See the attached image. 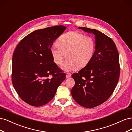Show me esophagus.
Instances as JSON below:
<instances>
[{
    "label": "esophagus",
    "instance_id": "obj_1",
    "mask_svg": "<svg viewBox=\"0 0 132 132\" xmlns=\"http://www.w3.org/2000/svg\"><path fill=\"white\" fill-rule=\"evenodd\" d=\"M71 74H70V73H67V74H66V77H67V78H70V77H71Z\"/></svg>",
    "mask_w": 132,
    "mask_h": 132
}]
</instances>
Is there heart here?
<instances>
[{"label":"heart","instance_id":"1","mask_svg":"<svg viewBox=\"0 0 132 132\" xmlns=\"http://www.w3.org/2000/svg\"><path fill=\"white\" fill-rule=\"evenodd\" d=\"M56 43L58 47L52 46L50 49L53 62L61 65L67 54L68 59L63 64L62 68L68 71L87 65L93 59L96 50L94 38L77 31H69L61 35Z\"/></svg>","mask_w":132,"mask_h":132}]
</instances>
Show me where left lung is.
<instances>
[{"instance_id": "obj_1", "label": "left lung", "mask_w": 132, "mask_h": 132, "mask_svg": "<svg viewBox=\"0 0 132 132\" xmlns=\"http://www.w3.org/2000/svg\"><path fill=\"white\" fill-rule=\"evenodd\" d=\"M95 35L96 50L90 62L71 77L75 85L71 93L80 106L93 108L102 104L112 94L120 74L119 54L110 37L95 29L79 27Z\"/></svg>"}]
</instances>
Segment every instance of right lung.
Returning <instances> with one entry per match:
<instances>
[{
  "mask_svg": "<svg viewBox=\"0 0 132 132\" xmlns=\"http://www.w3.org/2000/svg\"><path fill=\"white\" fill-rule=\"evenodd\" d=\"M65 29L60 25L35 30L16 47L12 82L20 97L30 105L39 107L49 102L65 79V74L53 62L50 52L53 42Z\"/></svg>",
  "mask_w": 132,
  "mask_h": 132,
  "instance_id": "add662e5",
  "label": "right lung"
}]
</instances>
